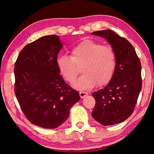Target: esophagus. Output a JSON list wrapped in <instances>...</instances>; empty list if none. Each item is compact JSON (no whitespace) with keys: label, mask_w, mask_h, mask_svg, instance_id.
I'll return each instance as SVG.
<instances>
[{"label":"esophagus","mask_w":154,"mask_h":154,"mask_svg":"<svg viewBox=\"0 0 154 154\" xmlns=\"http://www.w3.org/2000/svg\"><path fill=\"white\" fill-rule=\"evenodd\" d=\"M79 95H80V97L83 98L88 95V93L85 92H79Z\"/></svg>","instance_id":"obj_1"}]
</instances>
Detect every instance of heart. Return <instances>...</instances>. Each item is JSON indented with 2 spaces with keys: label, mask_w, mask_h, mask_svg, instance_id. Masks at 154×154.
<instances>
[{
  "label": "heart",
  "mask_w": 154,
  "mask_h": 154,
  "mask_svg": "<svg viewBox=\"0 0 154 154\" xmlns=\"http://www.w3.org/2000/svg\"><path fill=\"white\" fill-rule=\"evenodd\" d=\"M56 64L60 74L69 83L75 82L82 67L83 74L74 85L79 90H89L97 83L102 86L111 80L116 68V54L111 47L88 39L74 46L71 56L60 55Z\"/></svg>",
  "instance_id": "1"
}]
</instances>
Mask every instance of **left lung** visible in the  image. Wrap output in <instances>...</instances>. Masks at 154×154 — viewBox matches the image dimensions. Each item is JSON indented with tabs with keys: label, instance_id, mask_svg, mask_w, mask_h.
<instances>
[{
	"label": "left lung",
	"instance_id": "8db88e82",
	"mask_svg": "<svg viewBox=\"0 0 154 154\" xmlns=\"http://www.w3.org/2000/svg\"><path fill=\"white\" fill-rule=\"evenodd\" d=\"M106 38L116 54L113 77L106 86L92 93L96 100L93 118L103 126L121 123L133 113L142 88L141 64L128 41L111 30L95 31Z\"/></svg>",
	"mask_w": 154,
	"mask_h": 154
}]
</instances>
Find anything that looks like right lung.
<instances>
[{
  "mask_svg": "<svg viewBox=\"0 0 154 154\" xmlns=\"http://www.w3.org/2000/svg\"><path fill=\"white\" fill-rule=\"evenodd\" d=\"M62 45L58 36H43L26 45L15 64V94L20 107L31 123L44 128L63 124L80 99L57 67Z\"/></svg>",
  "mask_w": 154,
  "mask_h": 154,
  "instance_id": "obj_1",
  "label": "right lung"
}]
</instances>
